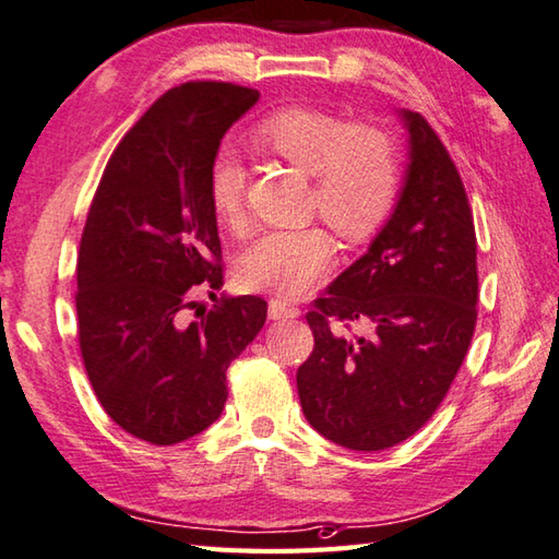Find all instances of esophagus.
<instances>
[{
	"mask_svg": "<svg viewBox=\"0 0 559 559\" xmlns=\"http://www.w3.org/2000/svg\"><path fill=\"white\" fill-rule=\"evenodd\" d=\"M267 313H270L272 321H284V319H297L299 309L297 307H289V304L282 301V299H270Z\"/></svg>",
	"mask_w": 559,
	"mask_h": 559,
	"instance_id": "obj_1",
	"label": "esophagus"
}]
</instances>
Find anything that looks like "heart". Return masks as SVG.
<instances>
[{"label": "heart", "instance_id": "obj_1", "mask_svg": "<svg viewBox=\"0 0 559 559\" xmlns=\"http://www.w3.org/2000/svg\"><path fill=\"white\" fill-rule=\"evenodd\" d=\"M252 143L311 175V209L347 243L370 238L389 216L399 189L392 139L367 123L350 126L338 114L287 107L262 119ZM209 202L230 234H243L246 167L234 151H221L209 167ZM333 265L331 236L321 226L277 228L262 234L238 262L246 289L294 299Z\"/></svg>", "mask_w": 559, "mask_h": 559}]
</instances>
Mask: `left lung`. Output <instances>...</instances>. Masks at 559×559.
Returning a JSON list of instances; mask_svg holds the SVG:
<instances>
[{
    "label": "left lung",
    "mask_w": 559,
    "mask_h": 559,
    "mask_svg": "<svg viewBox=\"0 0 559 559\" xmlns=\"http://www.w3.org/2000/svg\"><path fill=\"white\" fill-rule=\"evenodd\" d=\"M408 167L402 194L360 260L307 313L313 353L299 402L331 443L386 450L436 414L477 323V236L455 163L416 111L402 109ZM365 322V336L342 329Z\"/></svg>",
    "instance_id": "1"
}]
</instances>
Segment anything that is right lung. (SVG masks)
I'll use <instances>...</instances> for the list:
<instances>
[{
  "mask_svg": "<svg viewBox=\"0 0 559 559\" xmlns=\"http://www.w3.org/2000/svg\"><path fill=\"white\" fill-rule=\"evenodd\" d=\"M260 92L185 82L123 135L94 192L78 255V338L99 404L126 433L175 445L224 411L226 370L267 319L260 297H221L209 167ZM209 290L197 322L183 311ZM199 310V309H198Z\"/></svg>",
  "mask_w": 559,
  "mask_h": 559,
  "instance_id": "add662e5",
  "label": "right lung"
}]
</instances>
